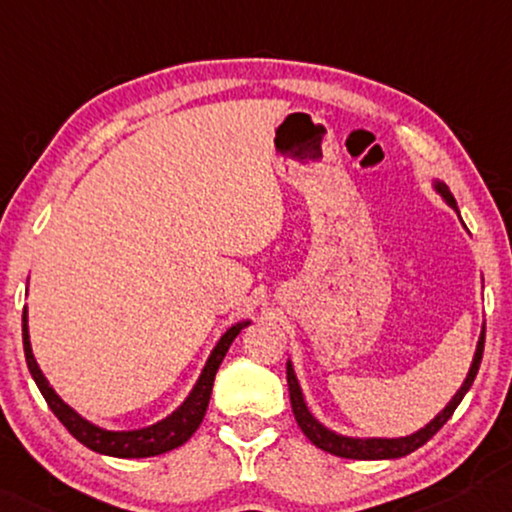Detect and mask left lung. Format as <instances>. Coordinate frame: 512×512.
Masks as SVG:
<instances>
[{
    "label": "left lung",
    "instance_id": "8db88e82",
    "mask_svg": "<svg viewBox=\"0 0 512 512\" xmlns=\"http://www.w3.org/2000/svg\"><path fill=\"white\" fill-rule=\"evenodd\" d=\"M436 190L441 192L443 199L448 201V204L457 211L455 197L450 194L448 185L436 183ZM482 350H485V329H482V334H480L478 350H475L471 371L464 380L462 390H459L455 397H452L448 406L441 410V415H436L434 420L427 424V427L420 429L413 436H406V438H371V441H359V438H345V436L331 434L329 429L322 427V424L315 420L311 413H308V408L304 403V394H301L297 376H294V371H292V364H287V387H290V401H292L294 420H297V424L301 427V431L306 434L308 441H311L315 448L329 452V455H336V457H343V459H397V457H406V455H410V452H415L417 448H422V445L427 443L429 438L434 436L445 422L450 420L452 413H455V408L459 406V403H462L464 394L469 392V387L473 385L475 376H478V369H480V362H482Z\"/></svg>",
    "mask_w": 512,
    "mask_h": 512
}]
</instances>
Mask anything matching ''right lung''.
I'll return each mask as SVG.
<instances>
[{"label":"right lung","mask_w":512,"mask_h":512,"mask_svg":"<svg viewBox=\"0 0 512 512\" xmlns=\"http://www.w3.org/2000/svg\"><path fill=\"white\" fill-rule=\"evenodd\" d=\"M250 322H239L232 329L227 331L225 336L220 338V343L215 345V350L208 357V362L201 371V376L194 385V390L190 392V397L185 399V403L176 413H171L167 420L153 424L148 429H139V431H106L99 429L95 424H90L88 420H83L76 410H71L67 403H64L60 397H57L53 387L48 385V380L43 378V373L39 369L37 359L32 355V345H30V331H27V311H23V348H25V362L27 369H30L34 383L46 399L48 408L53 410L57 420H60L71 436L76 441H81L85 448L99 452V455H109V457H120V459H141V457H155V455H164V452L178 448L183 445L187 438H190L194 431L199 429L201 420H204L208 401H211V392H213V380L215 373H218L222 359H225L229 345L236 336H239L241 329H246Z\"/></svg>","instance_id":"add662e5"}]
</instances>
